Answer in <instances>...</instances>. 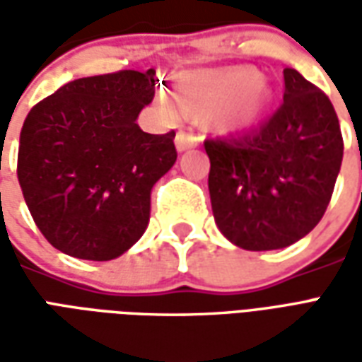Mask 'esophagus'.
I'll use <instances>...</instances> for the list:
<instances>
[{"label":"esophagus","mask_w":362,"mask_h":362,"mask_svg":"<svg viewBox=\"0 0 362 362\" xmlns=\"http://www.w3.org/2000/svg\"><path fill=\"white\" fill-rule=\"evenodd\" d=\"M199 145V135L188 134V132H178L176 134V149L180 151H188L192 147H197Z\"/></svg>","instance_id":"obj_1"}]
</instances>
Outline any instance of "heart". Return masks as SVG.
Listing matches in <instances>:
<instances>
[{
  "instance_id": "1",
  "label": "heart",
  "mask_w": 362,
  "mask_h": 362,
  "mask_svg": "<svg viewBox=\"0 0 362 362\" xmlns=\"http://www.w3.org/2000/svg\"><path fill=\"white\" fill-rule=\"evenodd\" d=\"M272 100V89L246 67L186 74L176 81V100L165 93L158 95V104L168 114L182 110L192 116H209L213 126L225 132L256 126Z\"/></svg>"
}]
</instances>
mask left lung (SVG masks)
<instances>
[{
    "mask_svg": "<svg viewBox=\"0 0 362 362\" xmlns=\"http://www.w3.org/2000/svg\"><path fill=\"white\" fill-rule=\"evenodd\" d=\"M283 104L243 137L205 139L219 230L238 248L279 250L324 217L341 168L339 119L326 93L285 67Z\"/></svg>",
    "mask_w": 362,
    "mask_h": 362,
    "instance_id": "obj_1",
    "label": "left lung"
}]
</instances>
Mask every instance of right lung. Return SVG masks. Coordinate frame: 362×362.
Listing matches in <instances>:
<instances>
[{
	"mask_svg": "<svg viewBox=\"0 0 362 362\" xmlns=\"http://www.w3.org/2000/svg\"><path fill=\"white\" fill-rule=\"evenodd\" d=\"M155 69L69 81L33 106L17 176L44 238L67 256L108 262L149 225L151 189L176 163L174 132L135 124L155 96Z\"/></svg>",
	"mask_w": 362,
	"mask_h": 362,
	"instance_id": "obj_1",
	"label": "right lung"
}]
</instances>
